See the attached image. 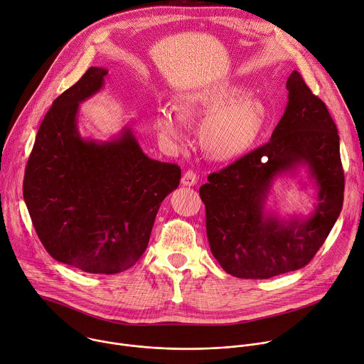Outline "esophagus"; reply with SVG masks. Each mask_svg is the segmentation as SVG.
Wrapping results in <instances>:
<instances>
[{
	"label": "esophagus",
	"mask_w": 364,
	"mask_h": 364,
	"mask_svg": "<svg viewBox=\"0 0 364 364\" xmlns=\"http://www.w3.org/2000/svg\"><path fill=\"white\" fill-rule=\"evenodd\" d=\"M198 182V176L195 172L192 171H186L182 176V185L183 186H195Z\"/></svg>",
	"instance_id": "obj_1"
}]
</instances>
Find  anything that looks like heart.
<instances>
[{
	"mask_svg": "<svg viewBox=\"0 0 364 364\" xmlns=\"http://www.w3.org/2000/svg\"><path fill=\"white\" fill-rule=\"evenodd\" d=\"M179 109L159 106L154 123L161 137L179 148L186 140V119H206L200 129L202 146L215 159H232L247 152L261 134L268 110L241 85L220 83L186 93Z\"/></svg>",
	"mask_w": 364,
	"mask_h": 364,
	"instance_id": "heart-1",
	"label": "heart"
}]
</instances>
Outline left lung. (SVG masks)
I'll list each match as a JSON object with an SVG mask.
<instances>
[{
    "label": "left lung",
    "instance_id": "8db88e82",
    "mask_svg": "<svg viewBox=\"0 0 364 364\" xmlns=\"http://www.w3.org/2000/svg\"><path fill=\"white\" fill-rule=\"evenodd\" d=\"M287 90L285 112L269 141L210 173L199 188L210 252L238 278L265 279L303 268L341 212L344 173L336 123L299 71L289 75ZM301 168L316 189L312 212L284 218L267 208L273 182L298 177Z\"/></svg>",
    "mask_w": 364,
    "mask_h": 364
}]
</instances>
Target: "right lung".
<instances>
[{
  "mask_svg": "<svg viewBox=\"0 0 364 364\" xmlns=\"http://www.w3.org/2000/svg\"><path fill=\"white\" fill-rule=\"evenodd\" d=\"M90 67L44 116L23 195L36 232L58 262L117 274L146 250L162 200L179 186L178 165L151 159L129 126L107 140L83 137L80 105L105 87Z\"/></svg>",
  "mask_w": 364,
  "mask_h": 364,
  "instance_id": "right-lung-1",
  "label": "right lung"
}]
</instances>
